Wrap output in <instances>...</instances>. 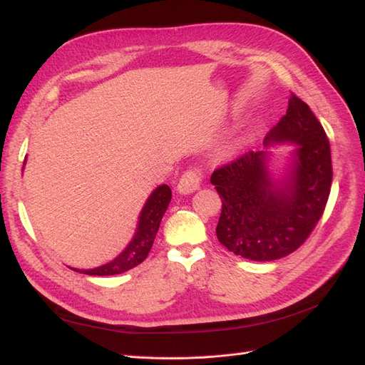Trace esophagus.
I'll use <instances>...</instances> for the list:
<instances>
[{
	"label": "esophagus",
	"instance_id": "1",
	"mask_svg": "<svg viewBox=\"0 0 365 365\" xmlns=\"http://www.w3.org/2000/svg\"><path fill=\"white\" fill-rule=\"evenodd\" d=\"M200 185H201V173L195 169H189L185 170L184 175L180 178L178 185H176V190L182 195H187L200 189Z\"/></svg>",
	"mask_w": 365,
	"mask_h": 365
}]
</instances>
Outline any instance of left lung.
Instances as JSON below:
<instances>
[{
    "label": "left lung",
    "instance_id": "1",
    "mask_svg": "<svg viewBox=\"0 0 365 365\" xmlns=\"http://www.w3.org/2000/svg\"><path fill=\"white\" fill-rule=\"evenodd\" d=\"M263 143L264 148L297 145L292 169L279 187L269 178L267 152L250 150L220 165L210 178L222 201L219 242L236 256L256 262L280 259L302 247L323 216L332 185L326 132L295 94Z\"/></svg>",
    "mask_w": 365,
    "mask_h": 365
}]
</instances>
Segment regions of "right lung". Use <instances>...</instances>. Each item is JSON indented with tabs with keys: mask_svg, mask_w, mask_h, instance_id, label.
Segmentation results:
<instances>
[{
	"mask_svg": "<svg viewBox=\"0 0 365 365\" xmlns=\"http://www.w3.org/2000/svg\"><path fill=\"white\" fill-rule=\"evenodd\" d=\"M172 190L169 185L163 184L157 187L148 197L145 207H143L135 236L130 240V244L125 248V251L113 262L103 264V267H98L94 269L74 271L86 275H115L135 268L137 264H140L148 257V254L153 245V239H155L157 231L160 228L163 215L165 213V210H168Z\"/></svg>",
	"mask_w": 365,
	"mask_h": 365,
	"instance_id": "add662e5",
	"label": "right lung"
}]
</instances>
